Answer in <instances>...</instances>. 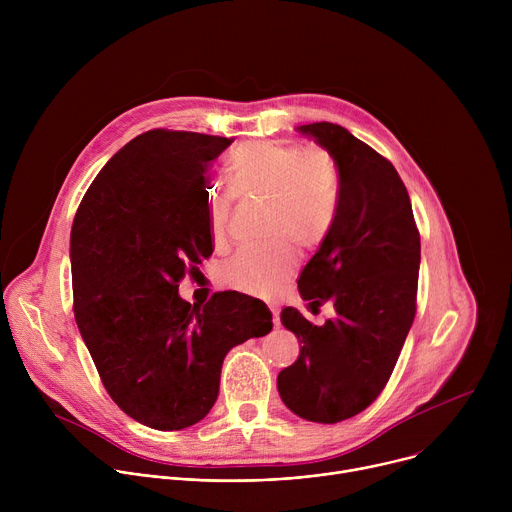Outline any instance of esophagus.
I'll list each match as a JSON object with an SVG mask.
<instances>
[{"label":"esophagus","instance_id":"obj_1","mask_svg":"<svg viewBox=\"0 0 512 512\" xmlns=\"http://www.w3.org/2000/svg\"><path fill=\"white\" fill-rule=\"evenodd\" d=\"M269 310H271V314H273V324H275V328H279V312H277V308L275 306H269Z\"/></svg>","mask_w":512,"mask_h":512}]
</instances>
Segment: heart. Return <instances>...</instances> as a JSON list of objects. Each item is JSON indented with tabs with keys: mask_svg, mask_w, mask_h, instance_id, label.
<instances>
[{
	"mask_svg": "<svg viewBox=\"0 0 512 512\" xmlns=\"http://www.w3.org/2000/svg\"><path fill=\"white\" fill-rule=\"evenodd\" d=\"M227 172L237 196H265V235L271 239L229 257L221 281L249 296H269L300 263L291 239L306 249L328 239L342 200L338 164L322 148L253 141L231 156ZM235 194L216 184L206 192L208 235L216 245L227 237Z\"/></svg>",
	"mask_w": 512,
	"mask_h": 512,
	"instance_id": "obj_1",
	"label": "heart"
}]
</instances>
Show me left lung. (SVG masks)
<instances>
[{"label":"left lung","instance_id":"8db88e82","mask_svg":"<svg viewBox=\"0 0 512 512\" xmlns=\"http://www.w3.org/2000/svg\"><path fill=\"white\" fill-rule=\"evenodd\" d=\"M298 131L322 145L342 178L336 223L298 279L310 306L332 302L336 316L314 326L296 308L281 312L302 348L277 375V391L302 419L338 423L367 409L395 369L415 318L421 243L389 160L336 123Z\"/></svg>","mask_w":512,"mask_h":512}]
</instances>
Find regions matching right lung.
<instances>
[{
  "label": "right lung",
  "mask_w": 512,
  "mask_h": 512,
  "mask_svg": "<svg viewBox=\"0 0 512 512\" xmlns=\"http://www.w3.org/2000/svg\"><path fill=\"white\" fill-rule=\"evenodd\" d=\"M233 139L152 129L89 186L70 231L75 320L111 399L160 431L190 427L218 397L227 352L271 332L269 308L218 291L202 308L178 283L212 255L208 168Z\"/></svg>",
  "instance_id": "right-lung-1"
}]
</instances>
